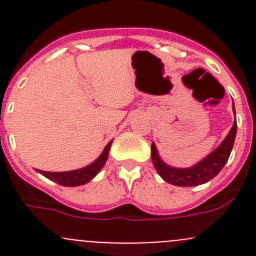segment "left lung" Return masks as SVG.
Instances as JSON below:
<instances>
[{
	"label": "left lung",
	"mask_w": 256,
	"mask_h": 256,
	"mask_svg": "<svg viewBox=\"0 0 256 256\" xmlns=\"http://www.w3.org/2000/svg\"><path fill=\"white\" fill-rule=\"evenodd\" d=\"M234 112L236 115L234 105ZM236 132L237 123L236 119H234L230 133L222 141L218 148L190 168H176V166H172V165H168L165 162H162L159 152H158L156 144L152 142V144H151V159H152L154 166L165 182L174 184V186L194 187L198 186V184H204V183L209 182L210 180L216 177V174L223 169L226 162H228L230 151L234 148V138H236Z\"/></svg>",
	"instance_id": "left-lung-1"
}]
</instances>
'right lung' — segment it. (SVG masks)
<instances>
[{"label": "right lung", "mask_w": 256, "mask_h": 256, "mask_svg": "<svg viewBox=\"0 0 256 256\" xmlns=\"http://www.w3.org/2000/svg\"><path fill=\"white\" fill-rule=\"evenodd\" d=\"M112 141L108 142L105 146L104 151L101 152V155L94 160V162H91L90 165L84 166V168L76 169V170H69V172H44L37 169L38 173H40L42 176H44L46 178H48L50 180H54V182L58 183L61 186L65 187H76L86 184L90 180H94L97 176V173L102 169V166L105 165L106 160H108V150H110V146H112Z\"/></svg>", "instance_id": "right-lung-1"}]
</instances>
